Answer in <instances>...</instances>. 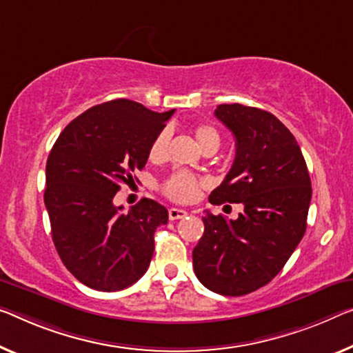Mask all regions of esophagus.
Wrapping results in <instances>:
<instances>
[{"label": "esophagus", "instance_id": "esophagus-1", "mask_svg": "<svg viewBox=\"0 0 353 353\" xmlns=\"http://www.w3.org/2000/svg\"><path fill=\"white\" fill-rule=\"evenodd\" d=\"M188 216V211L180 210V208H170L169 210V219L170 221H176V219H183Z\"/></svg>", "mask_w": 353, "mask_h": 353}]
</instances>
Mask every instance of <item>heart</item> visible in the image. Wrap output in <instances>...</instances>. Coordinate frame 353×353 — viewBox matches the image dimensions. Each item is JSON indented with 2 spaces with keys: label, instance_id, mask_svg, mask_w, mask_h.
<instances>
[{
  "label": "heart",
  "instance_id": "obj_1",
  "mask_svg": "<svg viewBox=\"0 0 353 353\" xmlns=\"http://www.w3.org/2000/svg\"><path fill=\"white\" fill-rule=\"evenodd\" d=\"M172 129L164 128L159 134L156 135L153 142L150 146V159L151 161H161L164 159L167 153H169L170 142H172ZM194 135L197 139V143L200 148L205 150H218L221 145V135L218 129L211 126V124H199L194 128ZM202 186V180L197 175L191 172L178 170L167 178L162 183V192L173 202L178 203H189L199 195V189Z\"/></svg>",
  "mask_w": 353,
  "mask_h": 353
}]
</instances>
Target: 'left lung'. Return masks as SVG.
Wrapping results in <instances>:
<instances>
[{"label":"left lung","instance_id":"8db88e82","mask_svg":"<svg viewBox=\"0 0 353 353\" xmlns=\"http://www.w3.org/2000/svg\"><path fill=\"white\" fill-rule=\"evenodd\" d=\"M214 115L232 131L236 154L210 202L243 203L245 211L235 221L207 211L192 263L207 289L241 296L268 284L301 241L311 178L295 137L273 113L221 104Z\"/></svg>","mask_w":353,"mask_h":353}]
</instances>
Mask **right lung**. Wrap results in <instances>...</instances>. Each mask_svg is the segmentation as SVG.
Listing matches in <instances>:
<instances>
[{
    "mask_svg": "<svg viewBox=\"0 0 353 353\" xmlns=\"http://www.w3.org/2000/svg\"><path fill=\"white\" fill-rule=\"evenodd\" d=\"M173 112L129 99L104 102L70 121L48 154L44 202L53 243L64 267L91 289L123 290L148 268L154 232L169 213L151 199L123 213L113 197L143 169Z\"/></svg>",
    "mask_w": 353,
    "mask_h": 353,
    "instance_id": "1",
    "label": "right lung"
}]
</instances>
